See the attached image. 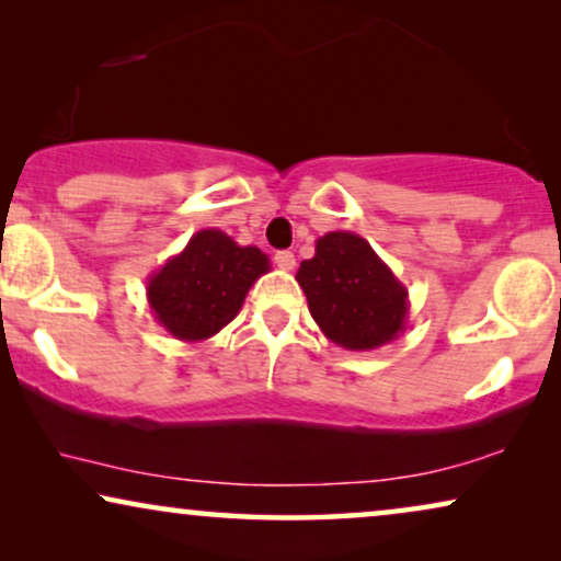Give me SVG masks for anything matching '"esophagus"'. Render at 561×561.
<instances>
[{
    "label": "esophagus",
    "instance_id": "esophagus-1",
    "mask_svg": "<svg viewBox=\"0 0 561 561\" xmlns=\"http://www.w3.org/2000/svg\"><path fill=\"white\" fill-rule=\"evenodd\" d=\"M275 265H278L280 271H294V267H296V255H294V252H288V250L275 252Z\"/></svg>",
    "mask_w": 561,
    "mask_h": 561
}]
</instances>
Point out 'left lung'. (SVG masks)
<instances>
[{"label":"left lung","mask_w":561,"mask_h":561,"mask_svg":"<svg viewBox=\"0 0 561 561\" xmlns=\"http://www.w3.org/2000/svg\"><path fill=\"white\" fill-rule=\"evenodd\" d=\"M313 321L327 340L352 352L393 342L409 319V290L365 237L327 232L296 273Z\"/></svg>","instance_id":"obj_1"}]
</instances>
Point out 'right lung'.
Segmentation results:
<instances>
[{
	"mask_svg": "<svg viewBox=\"0 0 561 561\" xmlns=\"http://www.w3.org/2000/svg\"><path fill=\"white\" fill-rule=\"evenodd\" d=\"M271 260L255 244H237L221 229H198L179 255L148 278L152 317L173 340L204 342L237 313Z\"/></svg>",
	"mask_w": 561,
	"mask_h": 561,
	"instance_id": "add662e5",
	"label": "right lung"
}]
</instances>
